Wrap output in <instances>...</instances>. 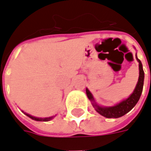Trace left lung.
<instances>
[{
	"label": "left lung",
	"instance_id": "obj_1",
	"mask_svg": "<svg viewBox=\"0 0 151 151\" xmlns=\"http://www.w3.org/2000/svg\"><path fill=\"white\" fill-rule=\"evenodd\" d=\"M136 59L139 63V77H138V81L137 83L135 89L133 93L125 99H123L122 101L116 104L113 106H109V107H105V106H100L99 105L94 98V96L90 91L88 88L86 89V93L87 97L91 102L92 106L94 107L95 111L99 114H100L106 118H119V117L123 116L124 115L128 113L129 111H131L133 107L137 104V103L139 100L142 92L143 84H144V71H143L142 64L141 62L136 54Z\"/></svg>",
	"mask_w": 151,
	"mask_h": 151
}]
</instances>
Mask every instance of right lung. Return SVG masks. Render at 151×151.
Listing matches in <instances>:
<instances>
[{"label": "right lung", "mask_w": 151, "mask_h": 151, "mask_svg": "<svg viewBox=\"0 0 151 151\" xmlns=\"http://www.w3.org/2000/svg\"><path fill=\"white\" fill-rule=\"evenodd\" d=\"M22 112H24V111H22ZM24 114H26L28 117H30L31 119L34 120H36V121H49V120H52L54 117L56 116V115L55 116H50V117H45V118H41V117H35V116H31L30 114H27L24 112Z\"/></svg>", "instance_id": "add662e5"}]
</instances>
